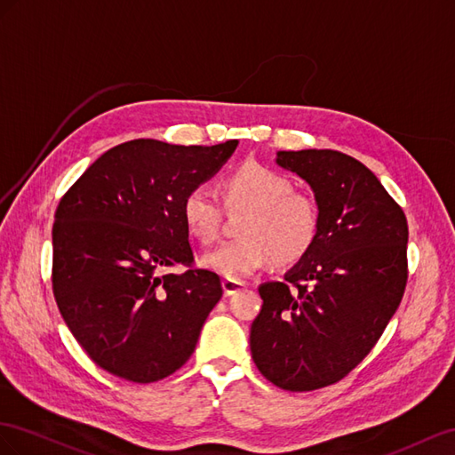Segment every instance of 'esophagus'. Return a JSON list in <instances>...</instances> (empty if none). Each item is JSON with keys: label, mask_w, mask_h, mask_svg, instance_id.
I'll return each instance as SVG.
<instances>
[{"label": "esophagus", "mask_w": 455, "mask_h": 455, "mask_svg": "<svg viewBox=\"0 0 455 455\" xmlns=\"http://www.w3.org/2000/svg\"><path fill=\"white\" fill-rule=\"evenodd\" d=\"M245 288V283L243 282H240V280H223V291H225V295H235L236 291H240V290H243Z\"/></svg>", "instance_id": "obj_1"}]
</instances>
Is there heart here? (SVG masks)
I'll return each instance as SVG.
<instances>
[{
  "instance_id": "b5f03b06",
  "label": "heart",
  "mask_w": 455,
  "mask_h": 455,
  "mask_svg": "<svg viewBox=\"0 0 455 455\" xmlns=\"http://www.w3.org/2000/svg\"><path fill=\"white\" fill-rule=\"evenodd\" d=\"M228 207L250 213L240 225L242 238L205 251L200 265L227 280H242L276 261L293 265L313 250L320 232L315 200L293 192L288 177L261 164H243L223 183ZM185 227L200 242H212L220 223V202L213 188L198 185L180 205Z\"/></svg>"
}]
</instances>
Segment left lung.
<instances>
[{
  "label": "left lung",
  "instance_id": "obj_1",
  "mask_svg": "<svg viewBox=\"0 0 455 455\" xmlns=\"http://www.w3.org/2000/svg\"><path fill=\"white\" fill-rule=\"evenodd\" d=\"M276 164L315 194L318 238L283 282L259 285L255 366L283 391L343 379L378 343L408 278V223L364 164L337 150H280Z\"/></svg>",
  "mask_w": 455,
  "mask_h": 455
}]
</instances>
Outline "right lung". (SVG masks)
<instances>
[{
  "mask_svg": "<svg viewBox=\"0 0 455 455\" xmlns=\"http://www.w3.org/2000/svg\"><path fill=\"white\" fill-rule=\"evenodd\" d=\"M238 147L135 139L107 150L60 200L53 225V293L97 366L133 383L160 381L196 348L223 288L194 261L180 205Z\"/></svg>",
  "mask_w": 455,
  "mask_h": 455,
  "instance_id": "add662e5",
  "label": "right lung"
}]
</instances>
